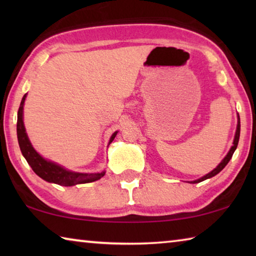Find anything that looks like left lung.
<instances>
[{
    "label": "left lung",
    "instance_id": "8db88e82",
    "mask_svg": "<svg viewBox=\"0 0 256 256\" xmlns=\"http://www.w3.org/2000/svg\"><path fill=\"white\" fill-rule=\"evenodd\" d=\"M240 116H238V124H237V130H236V134H235V138H234V146H232L230 148V150H229V152L227 154V156L226 157L224 158V160L222 162H220L218 166H216L214 170H212L211 172H209V174H206V176H203V177H201L200 180H194V182H192V183H200V182H202V180H208V178H210V177H214V175H216L218 174V172H222L224 168V166H226V164L229 162V160L232 159V154H234V152H235V150H236V148H237V144H238V141H240Z\"/></svg>",
    "mask_w": 256,
    "mask_h": 256
}]
</instances>
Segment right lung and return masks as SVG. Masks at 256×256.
<instances>
[{
	"instance_id": "right-lung-1",
	"label": "right lung",
	"mask_w": 256,
	"mask_h": 256,
	"mask_svg": "<svg viewBox=\"0 0 256 256\" xmlns=\"http://www.w3.org/2000/svg\"><path fill=\"white\" fill-rule=\"evenodd\" d=\"M26 96H27V94H24L22 100H21L18 110L16 134H18V141L21 152H22L24 157L27 160L29 166L32 168V170L44 180L62 186H73L76 184L92 183V182L100 180L102 177L105 175V172H94V174H82V172H70L66 170V168L58 166V164L48 162V160L42 158L40 154H37V151L32 148V144H30L24 125L22 112ZM116 134H118V132L112 134L110 140V144H112V141L114 140Z\"/></svg>"
}]
</instances>
